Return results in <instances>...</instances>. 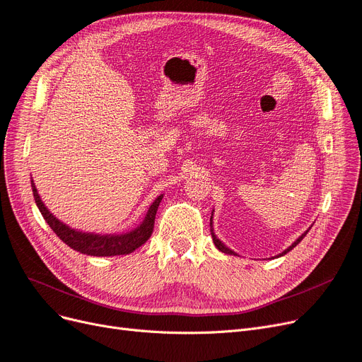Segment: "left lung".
<instances>
[{
  "label": "left lung",
  "mask_w": 362,
  "mask_h": 362,
  "mask_svg": "<svg viewBox=\"0 0 362 362\" xmlns=\"http://www.w3.org/2000/svg\"><path fill=\"white\" fill-rule=\"evenodd\" d=\"M213 211H215V210H211V216H210V231H211V238H213V243H215V246L218 247V250H221V252L226 253V255H234V257H237V253H235L234 250H231L228 246H225V245L221 242V240L216 237L215 231H213V222H211V221H213ZM309 230H310V228H309ZM309 230L304 231V233H303V234H301V235H300V237L296 240V242H293V243H292V245H291L288 249H285L282 253H279V255H276V257H277V258H279V257H284L285 253H288L289 250H292L293 247H296V246H297V245L301 242V240L305 237V234L309 233Z\"/></svg>",
  "instance_id": "8db88e82"
}]
</instances>
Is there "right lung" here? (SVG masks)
Returning a JSON list of instances; mask_svg holds the SVG:
<instances>
[{
    "mask_svg": "<svg viewBox=\"0 0 362 362\" xmlns=\"http://www.w3.org/2000/svg\"><path fill=\"white\" fill-rule=\"evenodd\" d=\"M31 188L34 194L35 204L42 213L47 225L53 230L62 242L70 246L71 249L86 253L90 257H115V255H128V253L134 252L141 245L147 242V238L152 235L153 231V223L158 206L163 199V194H160L155 202L151 204L149 210H147L144 219L136 228L128 231V233H120V234H97V233H86L80 231L76 228H71L66 223L61 222L50 210L45 206L42 198L38 195V191L35 188V183L31 177Z\"/></svg>",
    "mask_w": 362,
    "mask_h": 362,
    "instance_id": "1",
    "label": "right lung"
}]
</instances>
